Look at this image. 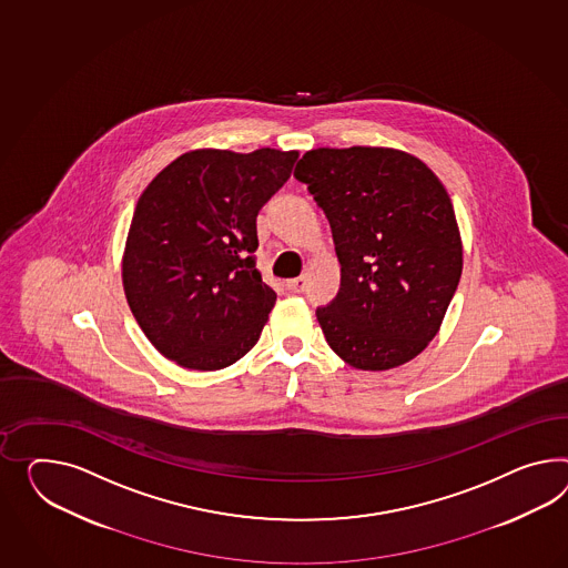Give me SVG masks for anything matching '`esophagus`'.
Here are the masks:
<instances>
[{
  "mask_svg": "<svg viewBox=\"0 0 568 568\" xmlns=\"http://www.w3.org/2000/svg\"><path fill=\"white\" fill-rule=\"evenodd\" d=\"M305 277H294V280H288V282H286V288L294 292V294H301V292L305 291Z\"/></svg>",
  "mask_w": 568,
  "mask_h": 568,
  "instance_id": "1",
  "label": "esophagus"
}]
</instances>
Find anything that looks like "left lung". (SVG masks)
Segmentation results:
<instances>
[{"label": "left lung", "mask_w": 568, "mask_h": 568, "mask_svg": "<svg viewBox=\"0 0 568 568\" xmlns=\"http://www.w3.org/2000/svg\"><path fill=\"white\" fill-rule=\"evenodd\" d=\"M294 176L334 234L342 284L317 308L335 354L361 371L409 363L438 334L464 270L445 185L420 159L381 146L315 148Z\"/></svg>", "instance_id": "1"}]
</instances>
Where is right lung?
Listing matches in <instances>:
<instances>
[{"instance_id": "right-lung-1", "label": "right lung", "mask_w": 568, "mask_h": 568, "mask_svg": "<svg viewBox=\"0 0 568 568\" xmlns=\"http://www.w3.org/2000/svg\"><path fill=\"white\" fill-rule=\"evenodd\" d=\"M298 150L197 148L140 195L121 260L133 317L164 358L220 371L262 335L276 292L255 267L257 214Z\"/></svg>"}]
</instances>
